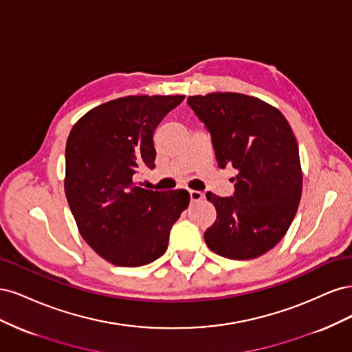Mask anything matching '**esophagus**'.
Wrapping results in <instances>:
<instances>
[{"instance_id":"1","label":"esophagus","mask_w":352,"mask_h":352,"mask_svg":"<svg viewBox=\"0 0 352 352\" xmlns=\"http://www.w3.org/2000/svg\"><path fill=\"white\" fill-rule=\"evenodd\" d=\"M189 198H190V202H198L204 198V194L199 192V190H189Z\"/></svg>"}]
</instances>
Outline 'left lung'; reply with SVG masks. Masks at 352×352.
<instances>
[{"mask_svg": "<svg viewBox=\"0 0 352 352\" xmlns=\"http://www.w3.org/2000/svg\"><path fill=\"white\" fill-rule=\"evenodd\" d=\"M188 105L210 132L219 167L238 170L232 197L206 194L217 211L206 243L230 260L257 258L285 236L300 204L295 135L278 109L243 94L195 95Z\"/></svg>", "mask_w": 352, "mask_h": 352, "instance_id": "left-lung-1", "label": "left lung"}]
</instances>
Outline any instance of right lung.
Here are the masks:
<instances>
[{"label": "right lung", "instance_id": "1", "mask_svg": "<svg viewBox=\"0 0 352 352\" xmlns=\"http://www.w3.org/2000/svg\"><path fill=\"white\" fill-rule=\"evenodd\" d=\"M184 95L123 97L92 109L66 144L65 190L82 238L120 267L150 264L166 252L170 229L189 206L185 189L135 184L154 168V132Z\"/></svg>", "mask_w": 352, "mask_h": 352}]
</instances>
